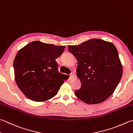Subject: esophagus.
<instances>
[{
  "mask_svg": "<svg viewBox=\"0 0 133 133\" xmlns=\"http://www.w3.org/2000/svg\"><path fill=\"white\" fill-rule=\"evenodd\" d=\"M74 76H75L74 74L73 73H72V74H71L69 75V78H70V79H72V78H74Z\"/></svg>",
  "mask_w": 133,
  "mask_h": 133,
  "instance_id": "34e87169",
  "label": "esophagus"
}]
</instances>
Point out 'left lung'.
I'll list each match as a JSON object with an SVG mask.
<instances>
[{
  "instance_id": "left-lung-1",
  "label": "left lung",
  "mask_w": 133,
  "mask_h": 133,
  "mask_svg": "<svg viewBox=\"0 0 133 133\" xmlns=\"http://www.w3.org/2000/svg\"><path fill=\"white\" fill-rule=\"evenodd\" d=\"M68 49L77 59L76 75L81 82L75 96L88 104L105 101L113 94L123 74L116 47L111 42L91 39Z\"/></svg>"
}]
</instances>
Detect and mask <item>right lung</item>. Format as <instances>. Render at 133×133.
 <instances>
[{
  "label": "right lung",
  "instance_id": "add662e5",
  "mask_svg": "<svg viewBox=\"0 0 133 133\" xmlns=\"http://www.w3.org/2000/svg\"><path fill=\"white\" fill-rule=\"evenodd\" d=\"M64 49V46L34 41L17 52L13 64L15 80L29 99L41 102L51 98L68 78L58 72L56 61Z\"/></svg>",
  "mask_w": 133,
  "mask_h": 133
}]
</instances>
